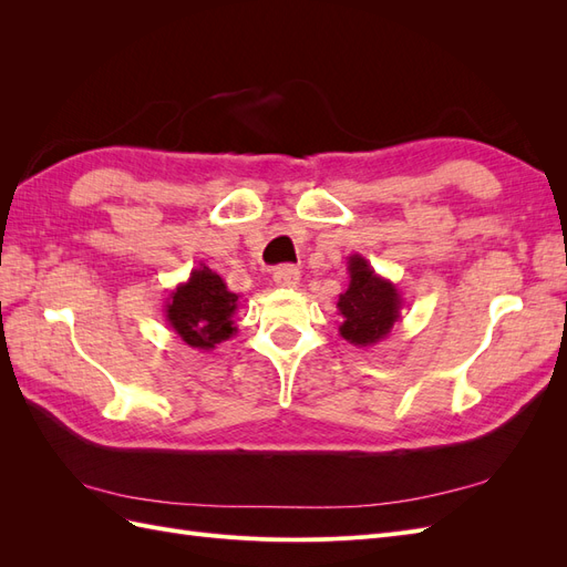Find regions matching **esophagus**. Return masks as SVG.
Here are the masks:
<instances>
[{
  "mask_svg": "<svg viewBox=\"0 0 567 567\" xmlns=\"http://www.w3.org/2000/svg\"><path fill=\"white\" fill-rule=\"evenodd\" d=\"M274 281H277V286H281V288H298L300 271L290 265L277 267V271H274Z\"/></svg>",
  "mask_w": 567,
  "mask_h": 567,
  "instance_id": "34e87169",
  "label": "esophagus"
}]
</instances>
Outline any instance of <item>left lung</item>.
<instances>
[{"instance_id": "1", "label": "left lung", "mask_w": 567, "mask_h": 567, "mask_svg": "<svg viewBox=\"0 0 567 567\" xmlns=\"http://www.w3.org/2000/svg\"><path fill=\"white\" fill-rule=\"evenodd\" d=\"M348 290L338 296V312L342 317L338 331L354 348L379 346L400 319L402 293L359 252L348 257Z\"/></svg>"}]
</instances>
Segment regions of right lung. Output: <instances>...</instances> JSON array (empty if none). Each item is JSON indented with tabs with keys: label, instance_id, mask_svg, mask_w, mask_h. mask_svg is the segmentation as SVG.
<instances>
[{
	"label": "right lung",
	"instance_id": "add662e5",
	"mask_svg": "<svg viewBox=\"0 0 567 567\" xmlns=\"http://www.w3.org/2000/svg\"><path fill=\"white\" fill-rule=\"evenodd\" d=\"M238 296L210 267H196L165 300V321L188 348L210 352L236 336Z\"/></svg>",
	"mask_w": 567,
	"mask_h": 567
}]
</instances>
